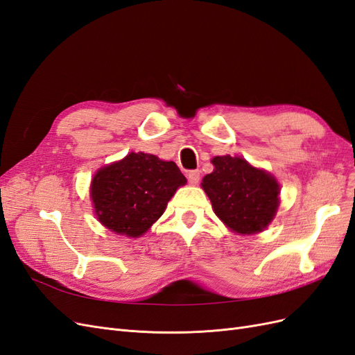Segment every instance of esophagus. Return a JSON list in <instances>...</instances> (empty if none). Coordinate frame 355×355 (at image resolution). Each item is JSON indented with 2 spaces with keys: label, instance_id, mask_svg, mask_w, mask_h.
I'll return each mask as SVG.
<instances>
[{
  "label": "esophagus",
  "instance_id": "34e87169",
  "mask_svg": "<svg viewBox=\"0 0 355 355\" xmlns=\"http://www.w3.org/2000/svg\"><path fill=\"white\" fill-rule=\"evenodd\" d=\"M187 176H188V180H189L191 185H197L198 182H200L201 171L200 170H189L188 173H187Z\"/></svg>",
  "mask_w": 355,
  "mask_h": 355
}]
</instances>
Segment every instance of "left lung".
I'll use <instances>...</instances> for the list:
<instances>
[{
  "label": "left lung",
  "instance_id": "obj_1",
  "mask_svg": "<svg viewBox=\"0 0 355 355\" xmlns=\"http://www.w3.org/2000/svg\"><path fill=\"white\" fill-rule=\"evenodd\" d=\"M211 164L214 168L202 178L201 187L216 216L237 234L263 231L280 204L277 179L241 157H214Z\"/></svg>",
  "mask_w": 355,
  "mask_h": 355
}]
</instances>
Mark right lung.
Returning a JSON list of instances; mask_svg holds the SVG:
<instances>
[{
    "instance_id": "add662e5",
    "label": "right lung",
    "mask_w": 355,
    "mask_h": 355,
    "mask_svg": "<svg viewBox=\"0 0 355 355\" xmlns=\"http://www.w3.org/2000/svg\"><path fill=\"white\" fill-rule=\"evenodd\" d=\"M185 184L187 178L173 161L130 153L96 171L90 197L105 228L136 239L159 219L168 200Z\"/></svg>"
}]
</instances>
